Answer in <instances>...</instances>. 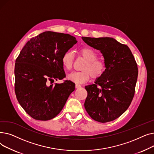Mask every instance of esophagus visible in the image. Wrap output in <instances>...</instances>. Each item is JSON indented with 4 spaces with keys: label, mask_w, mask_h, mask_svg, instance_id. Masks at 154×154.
Returning a JSON list of instances; mask_svg holds the SVG:
<instances>
[{
    "label": "esophagus",
    "mask_w": 154,
    "mask_h": 154,
    "mask_svg": "<svg viewBox=\"0 0 154 154\" xmlns=\"http://www.w3.org/2000/svg\"><path fill=\"white\" fill-rule=\"evenodd\" d=\"M81 87V85H79V84H75V88H79Z\"/></svg>",
    "instance_id": "obj_1"
}]
</instances>
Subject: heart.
<instances>
[{
  "instance_id": "b5f03b06",
  "label": "heart",
  "mask_w": 154,
  "mask_h": 154,
  "mask_svg": "<svg viewBox=\"0 0 154 154\" xmlns=\"http://www.w3.org/2000/svg\"><path fill=\"white\" fill-rule=\"evenodd\" d=\"M79 54L83 57L86 62L82 69L83 71L74 72L67 76L70 81L77 84H82L88 82L91 77L96 79L100 77L106 69V66L103 61L97 59V54L90 48H82L78 51ZM74 56L70 52H66L62 55L61 59L63 67L66 70L72 69Z\"/></svg>"
}]
</instances>
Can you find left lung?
<instances>
[{"label": "left lung", "instance_id": "left-lung-1", "mask_svg": "<svg viewBox=\"0 0 154 154\" xmlns=\"http://www.w3.org/2000/svg\"><path fill=\"white\" fill-rule=\"evenodd\" d=\"M82 38L100 51L106 66L104 74L94 84L85 87V109L95 121L110 122L124 113L132 102L138 76L137 63L128 47L114 38Z\"/></svg>", "mask_w": 154, "mask_h": 154}]
</instances>
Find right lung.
Listing matches in <instances>:
<instances>
[{
    "instance_id": "right-lung-1",
    "label": "right lung",
    "mask_w": 154,
    "mask_h": 154,
    "mask_svg": "<svg viewBox=\"0 0 154 154\" xmlns=\"http://www.w3.org/2000/svg\"><path fill=\"white\" fill-rule=\"evenodd\" d=\"M77 41L67 34L46 31L24 45L15 64V92L22 107L33 119L48 120L62 110L75 84L66 80L61 59Z\"/></svg>"
}]
</instances>
